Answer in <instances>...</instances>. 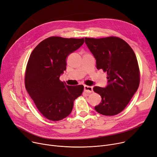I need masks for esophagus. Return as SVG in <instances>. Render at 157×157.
I'll return each mask as SVG.
<instances>
[{"label":"esophagus","mask_w":157,"mask_h":157,"mask_svg":"<svg viewBox=\"0 0 157 157\" xmlns=\"http://www.w3.org/2000/svg\"><path fill=\"white\" fill-rule=\"evenodd\" d=\"M84 91L87 93H91L93 92V87L84 86Z\"/></svg>","instance_id":"34e87169"}]
</instances>
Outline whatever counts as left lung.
<instances>
[{"instance_id": "8db88e82", "label": "left lung", "mask_w": 157, "mask_h": 157, "mask_svg": "<svg viewBox=\"0 0 157 157\" xmlns=\"http://www.w3.org/2000/svg\"><path fill=\"white\" fill-rule=\"evenodd\" d=\"M85 43L96 59L97 69L107 72L109 82L105 88H93L101 97L94 109L104 116H115L124 109L139 87L136 56L129 44L118 37L85 38Z\"/></svg>"}]
</instances>
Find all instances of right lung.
Masks as SVG:
<instances>
[{
	"label": "right lung",
	"instance_id": "obj_1",
	"mask_svg": "<svg viewBox=\"0 0 157 157\" xmlns=\"http://www.w3.org/2000/svg\"><path fill=\"white\" fill-rule=\"evenodd\" d=\"M84 39L51 36L33 50L25 73V86L40 113L50 121L68 116L73 101L84 90L82 85L70 86L59 77L66 69L68 56L82 45Z\"/></svg>",
	"mask_w": 157,
	"mask_h": 157
}]
</instances>
